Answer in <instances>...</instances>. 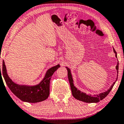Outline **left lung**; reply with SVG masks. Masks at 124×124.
<instances>
[{
    "label": "left lung",
    "instance_id": "8db88e82",
    "mask_svg": "<svg viewBox=\"0 0 124 124\" xmlns=\"http://www.w3.org/2000/svg\"><path fill=\"white\" fill-rule=\"evenodd\" d=\"M113 50L114 53L116 54V57H117V53L116 51H115L114 48H113ZM67 70V75H68V78L69 81L70 85V87H71V90L72 92V94L74 97L75 98L78 100H79V101L85 102H87V103H93V102H98L100 100H102L104 99V98L107 96V95L109 94V93H110V92L112 90L113 87L115 84V81L113 84H112V85L111 86L110 89H108V90L105 92H104V93H100V94L98 95H94V96H92V95H87L86 93H83V92H81L80 90H78L76 88V87L74 86L73 84V78H72V76L71 74V71H70V70L68 67H66ZM116 70L117 71V74L118 73V63H117V65L116 66ZM118 76V75H117Z\"/></svg>",
    "mask_w": 124,
    "mask_h": 124
}]
</instances>
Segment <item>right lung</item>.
I'll list each match as a JSON object with an SVG mask.
<instances>
[{
	"instance_id": "obj_1",
	"label": "right lung",
	"mask_w": 124,
	"mask_h": 124,
	"mask_svg": "<svg viewBox=\"0 0 124 124\" xmlns=\"http://www.w3.org/2000/svg\"><path fill=\"white\" fill-rule=\"evenodd\" d=\"M59 67L60 65H58L49 69L47 71L43 80L35 86L19 85L14 83L7 75L4 61H3L2 76L8 87L18 98L24 102L36 103L43 101L48 98L50 94V81L51 77ZM0 76L1 77V71Z\"/></svg>"
}]
</instances>
